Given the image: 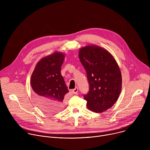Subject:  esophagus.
Masks as SVG:
<instances>
[{
    "label": "esophagus",
    "mask_w": 150,
    "mask_h": 150,
    "mask_svg": "<svg viewBox=\"0 0 150 150\" xmlns=\"http://www.w3.org/2000/svg\"><path fill=\"white\" fill-rule=\"evenodd\" d=\"M78 88L77 87H76L75 89H74V90H72V93L73 94H77V93H78Z\"/></svg>",
    "instance_id": "obj_1"
}]
</instances>
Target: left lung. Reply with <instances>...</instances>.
I'll return each instance as SVG.
<instances>
[{"label": "left lung", "mask_w": 150, "mask_h": 150, "mask_svg": "<svg viewBox=\"0 0 150 150\" xmlns=\"http://www.w3.org/2000/svg\"><path fill=\"white\" fill-rule=\"evenodd\" d=\"M79 57L90 85L88 93L83 96L87 108L102 113L112 108L119 97L122 85L119 67L108 50L96 45L82 47Z\"/></svg>", "instance_id": "8db88e82"}]
</instances>
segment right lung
<instances>
[{"label": "right lung", "instance_id": "add662e5", "mask_svg": "<svg viewBox=\"0 0 150 150\" xmlns=\"http://www.w3.org/2000/svg\"><path fill=\"white\" fill-rule=\"evenodd\" d=\"M64 59L65 54L60 52L42 58L31 75L35 100L46 112H57L65 105L64 98L69 90L60 72Z\"/></svg>", "mask_w": 150, "mask_h": 150}]
</instances>
